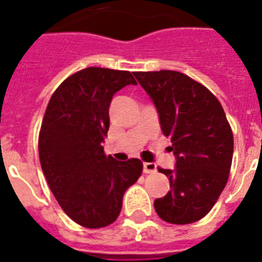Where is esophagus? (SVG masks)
Masks as SVG:
<instances>
[{"label": "esophagus", "instance_id": "1", "mask_svg": "<svg viewBox=\"0 0 262 262\" xmlns=\"http://www.w3.org/2000/svg\"><path fill=\"white\" fill-rule=\"evenodd\" d=\"M157 167L155 163H144V165H142V171H144V173H153V172H156Z\"/></svg>", "mask_w": 262, "mask_h": 262}]
</instances>
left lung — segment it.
Listing matches in <instances>:
<instances>
[{
    "mask_svg": "<svg viewBox=\"0 0 262 262\" xmlns=\"http://www.w3.org/2000/svg\"><path fill=\"white\" fill-rule=\"evenodd\" d=\"M156 106L161 132L171 140L175 169L169 188L155 201L161 220L187 225L202 220L226 186L233 160V132L220 101L203 84L182 72H135Z\"/></svg>",
    "mask_w": 262,
    "mask_h": 262,
    "instance_id": "8db88e82",
    "label": "left lung"
}]
</instances>
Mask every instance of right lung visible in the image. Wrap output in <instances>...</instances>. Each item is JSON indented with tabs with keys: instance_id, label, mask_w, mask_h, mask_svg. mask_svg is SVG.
Masks as SVG:
<instances>
[{
	"instance_id": "add662e5",
	"label": "right lung",
	"mask_w": 262,
	"mask_h": 262,
	"mask_svg": "<svg viewBox=\"0 0 262 262\" xmlns=\"http://www.w3.org/2000/svg\"><path fill=\"white\" fill-rule=\"evenodd\" d=\"M137 84L129 71L89 67L69 76L51 97L39 136V157L63 211L80 226H109L125 191L141 176L138 159L106 157L113 95Z\"/></svg>"
}]
</instances>
